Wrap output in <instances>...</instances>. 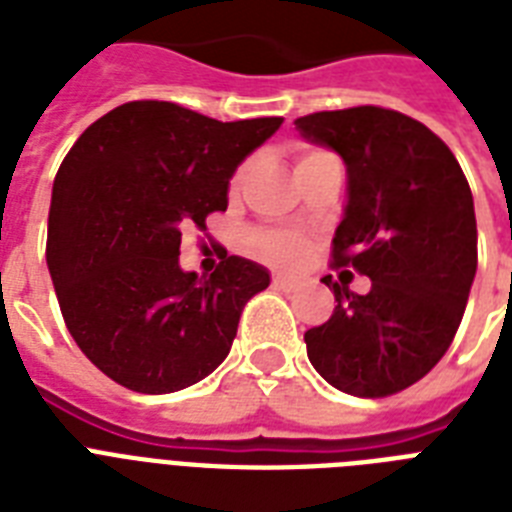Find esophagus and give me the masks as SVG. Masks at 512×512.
I'll list each match as a JSON object with an SVG mask.
<instances>
[{"label":"esophagus","instance_id":"esophagus-1","mask_svg":"<svg viewBox=\"0 0 512 512\" xmlns=\"http://www.w3.org/2000/svg\"><path fill=\"white\" fill-rule=\"evenodd\" d=\"M273 287L281 289V292H295V289L300 287V281L292 279V276H279V273H276V276H273Z\"/></svg>","mask_w":512,"mask_h":512}]
</instances>
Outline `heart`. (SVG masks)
<instances>
[{"instance_id": "obj_1", "label": "heart", "mask_w": 512, "mask_h": 512, "mask_svg": "<svg viewBox=\"0 0 512 512\" xmlns=\"http://www.w3.org/2000/svg\"><path fill=\"white\" fill-rule=\"evenodd\" d=\"M311 156H319V151H311V154L300 156V162L305 159H311ZM241 177H244V170L236 175L233 183H239ZM252 244L265 260H271L276 265H295L297 260H303L305 255V239L303 236H297L292 231H257L252 236Z\"/></svg>"}]
</instances>
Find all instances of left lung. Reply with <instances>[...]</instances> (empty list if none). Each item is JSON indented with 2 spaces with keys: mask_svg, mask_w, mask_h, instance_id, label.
I'll use <instances>...</instances> for the list:
<instances>
[{
  "mask_svg": "<svg viewBox=\"0 0 512 512\" xmlns=\"http://www.w3.org/2000/svg\"><path fill=\"white\" fill-rule=\"evenodd\" d=\"M295 127L348 172L332 265L372 279L366 295L321 279L337 305L305 332L308 358L342 393L393 396L457 335L478 265L473 193L449 146L412 116L358 106L300 116Z\"/></svg>",
  "mask_w": 512,
  "mask_h": 512,
  "instance_id": "obj_1",
  "label": "left lung"
}]
</instances>
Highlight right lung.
<instances>
[{
  "instance_id": "right-lung-1",
  "label": "right lung",
  "mask_w": 512,
  "mask_h": 512,
  "mask_svg": "<svg viewBox=\"0 0 512 512\" xmlns=\"http://www.w3.org/2000/svg\"><path fill=\"white\" fill-rule=\"evenodd\" d=\"M281 116L217 122L167 100H132L79 135L52 183L47 268L82 353L135 393H175L223 364L239 316L271 284L225 255L180 268L183 228L225 212L233 172Z\"/></svg>"
}]
</instances>
